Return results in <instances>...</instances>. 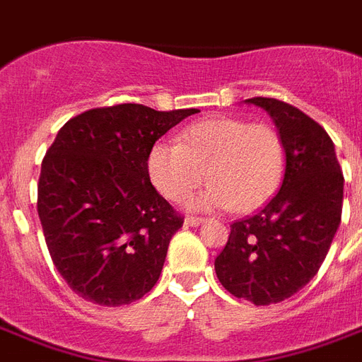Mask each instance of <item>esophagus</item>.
<instances>
[{"mask_svg":"<svg viewBox=\"0 0 362 362\" xmlns=\"http://www.w3.org/2000/svg\"><path fill=\"white\" fill-rule=\"evenodd\" d=\"M203 218H193V216H187L186 220H184V226L186 227H197L203 223Z\"/></svg>","mask_w":362,"mask_h":362,"instance_id":"obj_1","label":"esophagus"}]
</instances>
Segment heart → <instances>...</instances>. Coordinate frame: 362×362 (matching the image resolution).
Segmentation results:
<instances>
[{
    "mask_svg": "<svg viewBox=\"0 0 362 362\" xmlns=\"http://www.w3.org/2000/svg\"><path fill=\"white\" fill-rule=\"evenodd\" d=\"M153 187L169 201L189 199L192 210L237 209L252 212L274 197L286 173V146L269 124L214 116L182 129L173 142H156L146 159Z\"/></svg>",
    "mask_w": 362,
    "mask_h": 362,
    "instance_id": "b5f03b06",
    "label": "heart"
}]
</instances>
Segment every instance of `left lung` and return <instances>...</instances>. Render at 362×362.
Listing matches in <instances>:
<instances>
[{
  "label": "left lung",
  "instance_id": "8db88e82",
  "mask_svg": "<svg viewBox=\"0 0 362 362\" xmlns=\"http://www.w3.org/2000/svg\"><path fill=\"white\" fill-rule=\"evenodd\" d=\"M246 103L274 120L286 146V173L257 214L233 223L214 269L231 295L267 306L317 274L342 218L344 175L331 136L303 110L270 98Z\"/></svg>",
  "mask_w": 362,
  "mask_h": 362
}]
</instances>
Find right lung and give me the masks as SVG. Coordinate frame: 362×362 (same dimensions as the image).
<instances>
[{"label": "right lung", "instance_id": "right-lung-1", "mask_svg": "<svg viewBox=\"0 0 362 362\" xmlns=\"http://www.w3.org/2000/svg\"><path fill=\"white\" fill-rule=\"evenodd\" d=\"M197 112L124 103L86 110L58 131L42 159L37 212L50 257L78 297L122 306L156 286L184 220L152 186L148 152Z\"/></svg>", "mask_w": 362, "mask_h": 362}]
</instances>
